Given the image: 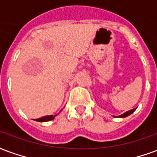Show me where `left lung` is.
Returning <instances> with one entry per match:
<instances>
[{"mask_svg": "<svg viewBox=\"0 0 157 157\" xmlns=\"http://www.w3.org/2000/svg\"><path fill=\"white\" fill-rule=\"evenodd\" d=\"M136 109H131V110H129V111L125 112V113H124V114H123V115H120V116H118V117H121V118H124V117H126V116H128V115H131V114H132V113H133V112L135 111V110H136Z\"/></svg>", "mask_w": 157, "mask_h": 157, "instance_id": "1", "label": "left lung"}]
</instances>
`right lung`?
Segmentation results:
<instances>
[{
    "mask_svg": "<svg viewBox=\"0 0 157 157\" xmlns=\"http://www.w3.org/2000/svg\"><path fill=\"white\" fill-rule=\"evenodd\" d=\"M56 115H47V116H43L42 118H39V119H36L35 120L36 121H39V122H46V121H52L55 118Z\"/></svg>",
    "mask_w": 157,
    "mask_h": 157,
    "instance_id": "right-lung-1",
    "label": "right lung"
}]
</instances>
